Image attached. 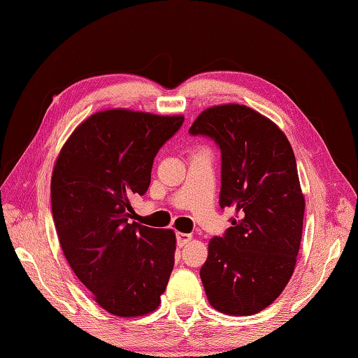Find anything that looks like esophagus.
<instances>
[{
  "label": "esophagus",
  "instance_id": "obj_1",
  "mask_svg": "<svg viewBox=\"0 0 358 358\" xmlns=\"http://www.w3.org/2000/svg\"><path fill=\"white\" fill-rule=\"evenodd\" d=\"M192 241V234H187V233H177V245L180 246H185L187 245L189 242Z\"/></svg>",
  "mask_w": 358,
  "mask_h": 358
}]
</instances>
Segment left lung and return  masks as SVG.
I'll use <instances>...</instances> for the list:
<instances>
[{
    "mask_svg": "<svg viewBox=\"0 0 358 358\" xmlns=\"http://www.w3.org/2000/svg\"><path fill=\"white\" fill-rule=\"evenodd\" d=\"M189 133L221 150V208L231 227L208 243L199 271L208 302L227 315H255L287 286L301 245L306 201L287 137L255 110H204Z\"/></svg>",
    "mask_w": 358,
    "mask_h": 358,
    "instance_id": "obj_1",
    "label": "left lung"
}]
</instances>
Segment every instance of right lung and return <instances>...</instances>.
<instances>
[{
	"label": "right lung",
	"instance_id": "right-lung-1",
	"mask_svg": "<svg viewBox=\"0 0 358 358\" xmlns=\"http://www.w3.org/2000/svg\"><path fill=\"white\" fill-rule=\"evenodd\" d=\"M185 117L113 108L80 124L51 178L54 225L78 280L108 313L134 317L160 304L176 263V234L136 222L159 150Z\"/></svg>",
	"mask_w": 358,
	"mask_h": 358
}]
</instances>
